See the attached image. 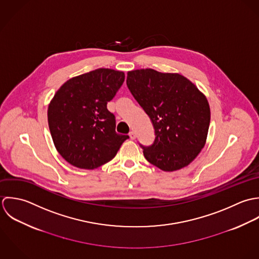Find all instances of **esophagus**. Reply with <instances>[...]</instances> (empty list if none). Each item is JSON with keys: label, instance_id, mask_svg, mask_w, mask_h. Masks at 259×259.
I'll return each instance as SVG.
<instances>
[{"label": "esophagus", "instance_id": "esophagus-1", "mask_svg": "<svg viewBox=\"0 0 259 259\" xmlns=\"http://www.w3.org/2000/svg\"><path fill=\"white\" fill-rule=\"evenodd\" d=\"M129 136H130L131 139H135V138H136V133H135L134 131H131V132L129 133Z\"/></svg>", "mask_w": 259, "mask_h": 259}]
</instances>
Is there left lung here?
Listing matches in <instances>:
<instances>
[{
	"label": "left lung",
	"instance_id": "obj_1",
	"mask_svg": "<svg viewBox=\"0 0 259 259\" xmlns=\"http://www.w3.org/2000/svg\"><path fill=\"white\" fill-rule=\"evenodd\" d=\"M126 83L154 128L153 143L140 144L146 160L164 171L189 165L206 141L210 108L205 96L185 77L153 69L128 72Z\"/></svg>",
	"mask_w": 259,
	"mask_h": 259
}]
</instances>
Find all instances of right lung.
Listing matches in <instances>:
<instances>
[{"instance_id": "add662e5", "label": "right lung", "mask_w": 259, "mask_h": 259, "mask_svg": "<svg viewBox=\"0 0 259 259\" xmlns=\"http://www.w3.org/2000/svg\"><path fill=\"white\" fill-rule=\"evenodd\" d=\"M125 79L123 72L100 68L68 80L48 108L56 149L71 165L95 169L112 160L128 135L116 133L107 109Z\"/></svg>"}]
</instances>
